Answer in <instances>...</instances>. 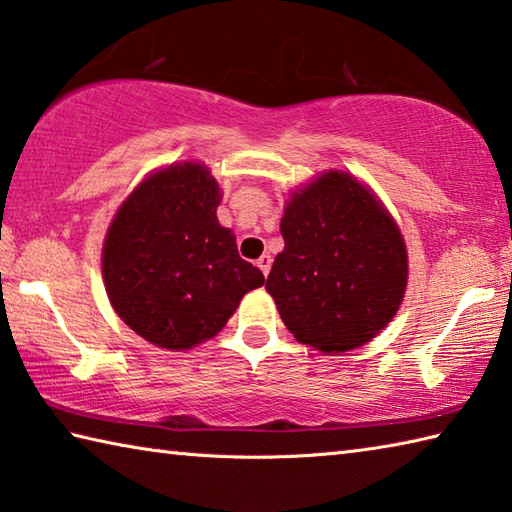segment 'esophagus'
I'll use <instances>...</instances> for the list:
<instances>
[{"instance_id":"1","label":"esophagus","mask_w":512,"mask_h":512,"mask_svg":"<svg viewBox=\"0 0 512 512\" xmlns=\"http://www.w3.org/2000/svg\"><path fill=\"white\" fill-rule=\"evenodd\" d=\"M256 267L260 269V272H263L265 276L269 274V269H272V256H269V254H263V256H260L258 260H256Z\"/></svg>"}]
</instances>
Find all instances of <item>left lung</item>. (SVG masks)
I'll return each mask as SVG.
<instances>
[{"label": "left lung", "mask_w": 512, "mask_h": 512, "mask_svg": "<svg viewBox=\"0 0 512 512\" xmlns=\"http://www.w3.org/2000/svg\"><path fill=\"white\" fill-rule=\"evenodd\" d=\"M281 234L265 289L298 343L343 354L390 325L406 296L408 247L370 185L321 171L289 191Z\"/></svg>", "instance_id": "obj_1"}]
</instances>
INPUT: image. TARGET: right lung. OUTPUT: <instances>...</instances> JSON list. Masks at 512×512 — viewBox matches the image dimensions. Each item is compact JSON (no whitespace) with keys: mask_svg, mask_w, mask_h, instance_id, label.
Segmentation results:
<instances>
[{"mask_svg":"<svg viewBox=\"0 0 512 512\" xmlns=\"http://www.w3.org/2000/svg\"><path fill=\"white\" fill-rule=\"evenodd\" d=\"M218 180L200 160L144 176L115 211L102 245L113 312L151 345L198 347L223 330L243 296L265 283L218 223Z\"/></svg>","mask_w":512,"mask_h":512,"instance_id":"obj_1","label":"right lung"}]
</instances>
